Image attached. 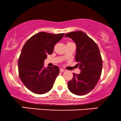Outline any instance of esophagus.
Instances as JSON below:
<instances>
[{
  "label": "esophagus",
  "instance_id": "34e87169",
  "mask_svg": "<svg viewBox=\"0 0 121 121\" xmlns=\"http://www.w3.org/2000/svg\"><path fill=\"white\" fill-rule=\"evenodd\" d=\"M59 71H60V73H62V72H64V69H62V68H60V69H59Z\"/></svg>",
  "mask_w": 121,
  "mask_h": 121
}]
</instances>
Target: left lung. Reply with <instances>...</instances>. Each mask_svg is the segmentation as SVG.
Instances as JSON below:
<instances>
[{
  "instance_id": "left-lung-1",
  "label": "left lung",
  "mask_w": 121,
  "mask_h": 121,
  "mask_svg": "<svg viewBox=\"0 0 121 121\" xmlns=\"http://www.w3.org/2000/svg\"><path fill=\"white\" fill-rule=\"evenodd\" d=\"M65 37L72 39L77 45L75 60L81 69L80 74H73L68 82L71 92L82 96L90 92L100 78L102 59L100 50L93 39L81 31L68 33Z\"/></svg>"
}]
</instances>
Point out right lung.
Returning a JSON list of instances; mask_svg holds the SVG:
<instances>
[{
  "instance_id": "1",
  "label": "right lung",
  "mask_w": 121,
  "mask_h": 121,
  "mask_svg": "<svg viewBox=\"0 0 121 121\" xmlns=\"http://www.w3.org/2000/svg\"><path fill=\"white\" fill-rule=\"evenodd\" d=\"M65 34L41 32L25 43L18 60L19 75L25 86L36 94L47 93L52 88L59 68L57 65L46 68L44 60L52 54L54 45Z\"/></svg>"
}]
</instances>
